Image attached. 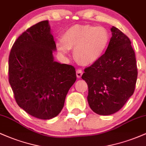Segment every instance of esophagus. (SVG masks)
Masks as SVG:
<instances>
[{"label":"esophagus","instance_id":"obj_1","mask_svg":"<svg viewBox=\"0 0 146 146\" xmlns=\"http://www.w3.org/2000/svg\"><path fill=\"white\" fill-rule=\"evenodd\" d=\"M83 74V71L81 69H78L76 71V75L78 78H80Z\"/></svg>","mask_w":146,"mask_h":146}]
</instances>
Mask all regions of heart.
I'll return each instance as SVG.
<instances>
[{"label":"heart","mask_w":146,"mask_h":146,"mask_svg":"<svg viewBox=\"0 0 146 146\" xmlns=\"http://www.w3.org/2000/svg\"><path fill=\"white\" fill-rule=\"evenodd\" d=\"M110 40L109 33L102 27L75 25L68 27L56 46L62 54L74 49L73 57L82 66H90L104 53Z\"/></svg>","instance_id":"heart-1"}]
</instances>
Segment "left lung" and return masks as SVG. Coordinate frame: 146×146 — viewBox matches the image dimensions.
<instances>
[{"label": "left lung", "instance_id": "1", "mask_svg": "<svg viewBox=\"0 0 146 146\" xmlns=\"http://www.w3.org/2000/svg\"><path fill=\"white\" fill-rule=\"evenodd\" d=\"M112 37L104 54L84 69L82 78L88 87V104L98 115L119 111L133 94L137 78L136 58L131 42L113 27Z\"/></svg>", "mask_w": 146, "mask_h": 146}]
</instances>
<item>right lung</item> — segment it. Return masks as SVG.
I'll return each mask as SVG.
<instances>
[{
  "mask_svg": "<svg viewBox=\"0 0 146 146\" xmlns=\"http://www.w3.org/2000/svg\"><path fill=\"white\" fill-rule=\"evenodd\" d=\"M48 21L27 29L13 44L9 82L18 105L31 116L50 119L61 112L76 80L74 66L54 61L56 50Z\"/></svg>",
  "mask_w": 146,
  "mask_h": 146,
  "instance_id": "obj_1",
  "label": "right lung"
}]
</instances>
